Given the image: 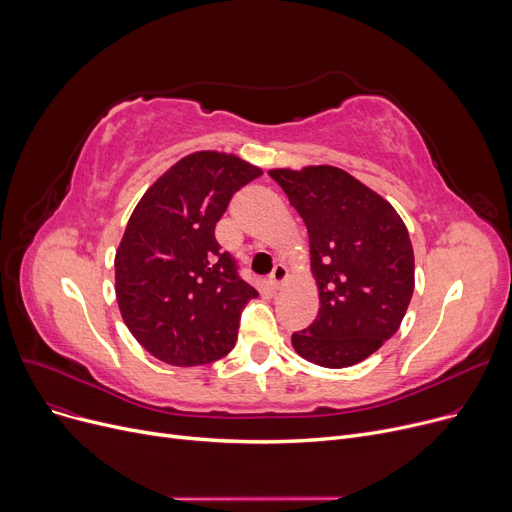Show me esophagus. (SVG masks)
<instances>
[{"label": "esophagus", "instance_id": "esophagus-1", "mask_svg": "<svg viewBox=\"0 0 512 512\" xmlns=\"http://www.w3.org/2000/svg\"><path fill=\"white\" fill-rule=\"evenodd\" d=\"M285 279H287V268L283 264H277L275 270H273V275H270V279H268V285H270V289L277 291V289H281Z\"/></svg>", "mask_w": 512, "mask_h": 512}]
</instances>
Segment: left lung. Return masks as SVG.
<instances>
[{"label": "left lung", "mask_w": 512, "mask_h": 512, "mask_svg": "<svg viewBox=\"0 0 512 512\" xmlns=\"http://www.w3.org/2000/svg\"><path fill=\"white\" fill-rule=\"evenodd\" d=\"M310 237L320 308L291 335L293 349L322 368L364 362L393 337L415 287L413 246L393 204L333 165L270 169Z\"/></svg>", "instance_id": "1"}]
</instances>
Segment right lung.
<instances>
[{
  "label": "right lung",
  "instance_id": "add662e5",
  "mask_svg": "<svg viewBox=\"0 0 512 512\" xmlns=\"http://www.w3.org/2000/svg\"><path fill=\"white\" fill-rule=\"evenodd\" d=\"M262 169L200 150L150 186L115 252V297L134 339L169 366H202L227 355L239 316L258 291L239 279L215 227L231 196Z\"/></svg>",
  "mask_w": 512,
  "mask_h": 512
}]
</instances>
